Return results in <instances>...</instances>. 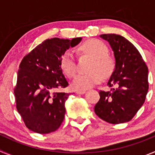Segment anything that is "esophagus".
Segmentation results:
<instances>
[{"label": "esophagus", "mask_w": 155, "mask_h": 155, "mask_svg": "<svg viewBox=\"0 0 155 155\" xmlns=\"http://www.w3.org/2000/svg\"><path fill=\"white\" fill-rule=\"evenodd\" d=\"M76 93L78 94H83L85 93V91L84 90H83V91H76Z\"/></svg>", "instance_id": "obj_1"}]
</instances>
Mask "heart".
Returning <instances> with one entry per match:
<instances>
[{
	"label": "heart",
	"instance_id": "b5f03b06",
	"mask_svg": "<svg viewBox=\"0 0 155 155\" xmlns=\"http://www.w3.org/2000/svg\"><path fill=\"white\" fill-rule=\"evenodd\" d=\"M80 50L94 58L91 67V72L77 75L72 82V87L78 91L90 88L102 81L103 76L107 77L114 68V61L108 55V47L98 39H90L80 46ZM63 71L70 78L75 75L78 71L74 54L71 50H66L61 60Z\"/></svg>",
	"mask_w": 155,
	"mask_h": 155
}]
</instances>
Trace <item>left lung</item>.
<instances>
[{
    "mask_svg": "<svg viewBox=\"0 0 155 155\" xmlns=\"http://www.w3.org/2000/svg\"><path fill=\"white\" fill-rule=\"evenodd\" d=\"M115 57V68L108 85L110 91H100L94 113L112 124L132 120L144 103L148 91V69L140 53L126 38L116 34H103Z\"/></svg>",
    "mask_w": 155,
    "mask_h": 155,
    "instance_id": "left-lung-1",
    "label": "left lung"
}]
</instances>
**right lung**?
Masks as SVG:
<instances>
[{
  "label": "right lung",
  "mask_w": 155,
  "mask_h": 155,
  "mask_svg": "<svg viewBox=\"0 0 155 155\" xmlns=\"http://www.w3.org/2000/svg\"><path fill=\"white\" fill-rule=\"evenodd\" d=\"M81 39H46L22 59L14 92L18 112L30 130L50 134L61 127L70 95L56 91L68 85L61 60L66 50Z\"/></svg>",
  "instance_id": "add662e5"
}]
</instances>
